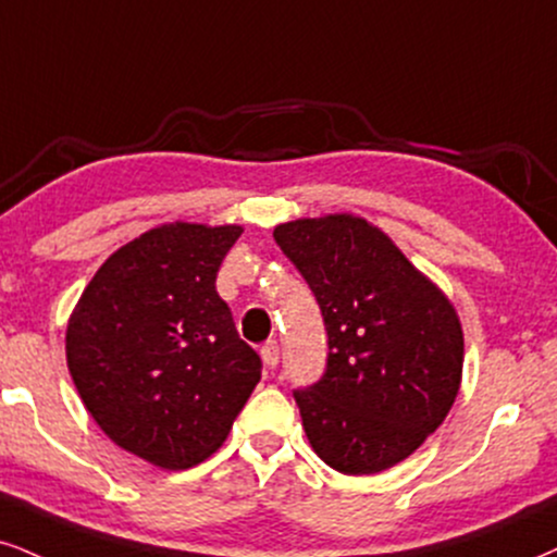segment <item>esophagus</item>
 Returning <instances> with one entry per match:
<instances>
[{"label": "esophagus", "mask_w": 557, "mask_h": 557, "mask_svg": "<svg viewBox=\"0 0 557 557\" xmlns=\"http://www.w3.org/2000/svg\"><path fill=\"white\" fill-rule=\"evenodd\" d=\"M260 359L268 369H273L278 363V343L276 341H268L263 343V348H260Z\"/></svg>", "instance_id": "esophagus-1"}]
</instances>
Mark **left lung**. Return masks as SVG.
Here are the masks:
<instances>
[{"mask_svg":"<svg viewBox=\"0 0 557 557\" xmlns=\"http://www.w3.org/2000/svg\"><path fill=\"white\" fill-rule=\"evenodd\" d=\"M327 331L325 372L294 389L325 465L374 475L413 455L455 403L465 338L449 299L384 232L351 214L278 224Z\"/></svg>","mask_w":557,"mask_h":557,"instance_id":"obj_1","label":"left lung"}]
</instances>
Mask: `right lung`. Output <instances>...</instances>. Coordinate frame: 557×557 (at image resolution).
Masks as SVG:
<instances>
[{"label":"right lung","instance_id":"obj_1","mask_svg":"<svg viewBox=\"0 0 557 557\" xmlns=\"http://www.w3.org/2000/svg\"><path fill=\"white\" fill-rule=\"evenodd\" d=\"M243 230L162 224L115 250L66 327L89 416L121 449L188 470L224 444L263 361L237 335L216 273Z\"/></svg>","mask_w":557,"mask_h":557}]
</instances>
